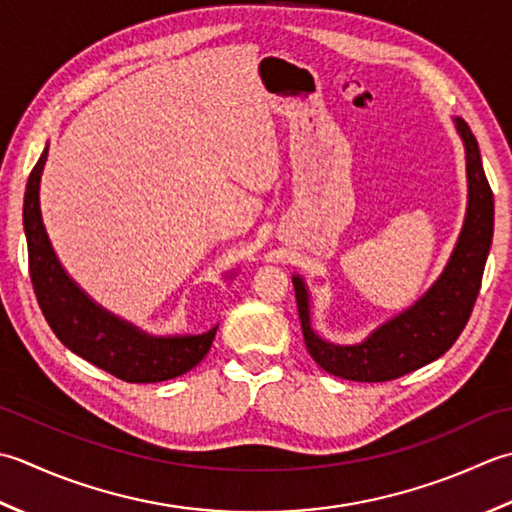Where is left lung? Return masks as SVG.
<instances>
[{"label": "left lung", "mask_w": 512, "mask_h": 512, "mask_svg": "<svg viewBox=\"0 0 512 512\" xmlns=\"http://www.w3.org/2000/svg\"><path fill=\"white\" fill-rule=\"evenodd\" d=\"M466 150L468 203L460 238L440 278L413 307L393 316L358 344H333L311 329L309 291L294 276L298 316L309 356L331 375L356 382H387L424 367L453 347L471 318L493 243L495 203L479 145L464 119H455Z\"/></svg>", "instance_id": "obj_1"}]
</instances>
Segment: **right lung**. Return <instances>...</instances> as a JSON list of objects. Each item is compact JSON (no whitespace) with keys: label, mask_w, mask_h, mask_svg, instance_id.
I'll return each instance as SVG.
<instances>
[{"label":"right lung","mask_w":512,"mask_h":512,"mask_svg":"<svg viewBox=\"0 0 512 512\" xmlns=\"http://www.w3.org/2000/svg\"><path fill=\"white\" fill-rule=\"evenodd\" d=\"M46 159L48 145L26 183L24 232L30 280L50 329L72 353L125 382H163L194 369L210 351L218 325L198 336H150L97 305L61 267L39 210Z\"/></svg>","instance_id":"obj_1"}]
</instances>
